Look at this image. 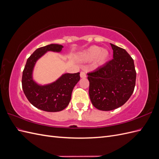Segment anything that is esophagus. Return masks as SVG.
<instances>
[{
    "label": "esophagus",
    "instance_id": "1",
    "mask_svg": "<svg viewBox=\"0 0 159 159\" xmlns=\"http://www.w3.org/2000/svg\"><path fill=\"white\" fill-rule=\"evenodd\" d=\"M80 77L81 78H86V74L84 71H81L80 72Z\"/></svg>",
    "mask_w": 159,
    "mask_h": 159
}]
</instances>
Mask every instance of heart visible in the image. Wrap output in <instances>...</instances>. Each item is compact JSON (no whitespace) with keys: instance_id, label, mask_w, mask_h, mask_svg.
Segmentation results:
<instances>
[{"instance_id":"obj_1","label":"heart","mask_w":159,"mask_h":159,"mask_svg":"<svg viewBox=\"0 0 159 159\" xmlns=\"http://www.w3.org/2000/svg\"><path fill=\"white\" fill-rule=\"evenodd\" d=\"M109 52L106 49H101L98 46H92L81 53L80 58L85 61L95 60L96 66H102L107 61Z\"/></svg>"}]
</instances>
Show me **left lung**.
<instances>
[{"label":"left lung","mask_w":159,"mask_h":159,"mask_svg":"<svg viewBox=\"0 0 159 159\" xmlns=\"http://www.w3.org/2000/svg\"><path fill=\"white\" fill-rule=\"evenodd\" d=\"M113 58L88 74L89 95L98 109L111 111L122 106L133 93L136 81L134 61L127 51L110 44Z\"/></svg>","instance_id":"obj_1"}]
</instances>
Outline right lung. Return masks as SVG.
Masks as SVG:
<instances>
[{
	"mask_svg": "<svg viewBox=\"0 0 159 159\" xmlns=\"http://www.w3.org/2000/svg\"><path fill=\"white\" fill-rule=\"evenodd\" d=\"M61 45L52 44L36 50L28 57L22 72V86L30 103L36 108L48 112H57L68 106L74 86L78 82L80 73L65 74L55 82L46 85L37 84L32 79V71L36 61L48 51L61 52Z\"/></svg>",
	"mask_w": 159,
	"mask_h": 159,
	"instance_id": "add662e5",
	"label": "right lung"
}]
</instances>
